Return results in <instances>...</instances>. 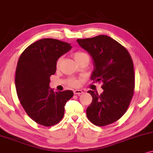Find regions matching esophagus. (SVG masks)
<instances>
[{
    "label": "esophagus",
    "instance_id": "obj_1",
    "mask_svg": "<svg viewBox=\"0 0 153 153\" xmlns=\"http://www.w3.org/2000/svg\"><path fill=\"white\" fill-rule=\"evenodd\" d=\"M73 93H74V94H75V95H80V94H82V93H83V91H81V90H78V89H77V90H74V91H73Z\"/></svg>",
    "mask_w": 153,
    "mask_h": 153
}]
</instances>
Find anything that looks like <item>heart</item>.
<instances>
[{"label":"heart","instance_id":"obj_1","mask_svg":"<svg viewBox=\"0 0 153 153\" xmlns=\"http://www.w3.org/2000/svg\"><path fill=\"white\" fill-rule=\"evenodd\" d=\"M73 57H74L75 61L77 62L80 61V60H87L89 61V56H88L87 53L82 52V51H77V52H75L73 53ZM59 63H60V60L58 61L57 65H58ZM68 83L70 85H71L75 86L78 85V81L77 80H75V79H71V80H69Z\"/></svg>","mask_w":153,"mask_h":153}]
</instances>
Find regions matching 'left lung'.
<instances>
[{
    "mask_svg": "<svg viewBox=\"0 0 153 153\" xmlns=\"http://www.w3.org/2000/svg\"><path fill=\"white\" fill-rule=\"evenodd\" d=\"M82 48L93 59L94 70L91 79L101 82L100 95L88 91L93 97L88 107V120L97 126H105L119 120L128 110L135 88L133 62L128 51L109 36L78 39Z\"/></svg>",
    "mask_w": 153,
    "mask_h": 153,
    "instance_id": "left-lung-1",
    "label": "left lung"
}]
</instances>
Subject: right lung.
<instances>
[{"label": "right lung", "mask_w": 153, "mask_h": 153, "mask_svg": "<svg viewBox=\"0 0 153 153\" xmlns=\"http://www.w3.org/2000/svg\"><path fill=\"white\" fill-rule=\"evenodd\" d=\"M71 44L53 38L35 42L18 60L15 83L17 95L29 117L43 126H55L64 115L73 92H54L50 77L55 74L58 58L71 49Z\"/></svg>", "instance_id": "1"}]
</instances>
